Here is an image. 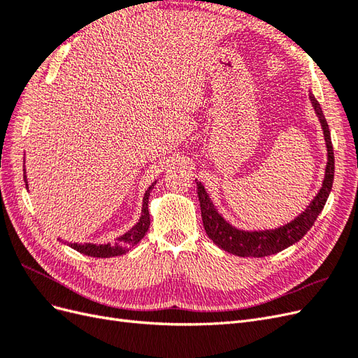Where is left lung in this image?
<instances>
[{
	"mask_svg": "<svg viewBox=\"0 0 358 358\" xmlns=\"http://www.w3.org/2000/svg\"><path fill=\"white\" fill-rule=\"evenodd\" d=\"M309 100L312 103L313 110H315V115L322 128L324 142H326V149H327V164H326V171H324L322 185L317 192V196L312 199V201L306 206V209L300 215H297L294 220L272 230L249 231V230L236 229L234 225H231L230 222H227L224 220V216L218 212V209L215 208V204L209 197L208 191L204 189L203 183L196 179L204 230L208 233L209 239L213 241L216 246L224 249V251L237 257H257V258L278 254L280 251H284L285 248L291 246L292 243L299 242L301 237L310 230V227L313 225V222H315V220L318 218V215L321 213L333 187L334 155H333L329 125H327L326 117H324L321 106L312 92H309Z\"/></svg>",
	"mask_w": 358,
	"mask_h": 358,
	"instance_id": "8db88e82",
	"label": "left lung"
}]
</instances>
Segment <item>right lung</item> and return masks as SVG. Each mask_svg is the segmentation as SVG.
I'll list each match as a JSON object with an SVG mask.
<instances>
[{
    "mask_svg": "<svg viewBox=\"0 0 358 358\" xmlns=\"http://www.w3.org/2000/svg\"><path fill=\"white\" fill-rule=\"evenodd\" d=\"M25 162V161H24ZM24 180L28 189V182H27V175H25V169H24ZM157 180L150 185L145 196H143V204H142V215H140V220L137 224L129 229L127 233L122 236H119L115 243H106V245H96V243H69L70 248L76 249V251L85 254L88 257H96V258H110V257H119L127 254L129 249H131L134 245H137L140 241L143 239L146 231L149 230V224H150V216H149V209H148V203H149V194L155 187Z\"/></svg>",
    "mask_w": 358,
    "mask_h": 358,
    "instance_id": "add662e5",
    "label": "right lung"
}]
</instances>
